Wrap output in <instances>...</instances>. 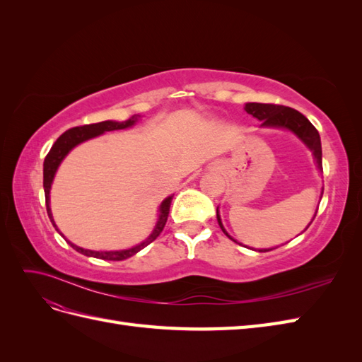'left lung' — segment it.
<instances>
[{
  "label": "left lung",
  "mask_w": 362,
  "mask_h": 362,
  "mask_svg": "<svg viewBox=\"0 0 362 362\" xmlns=\"http://www.w3.org/2000/svg\"><path fill=\"white\" fill-rule=\"evenodd\" d=\"M245 110L249 115L259 119L262 122V127H278V128L291 129L293 133L298 137H300V140L305 141V145L313 151L315 161H317V164H319V169H322V144H320L319 131L315 129V127L302 113H299L298 110H294V108L286 107V105L259 104V103L246 104ZM315 214H314V217H315ZM313 221H314V218H313ZM217 222H218V225H221L222 231L228 235V233L225 231V228L222 225L221 216H218V211H217ZM229 238H231V237H229ZM231 240H234V238H231ZM234 242H235V240H234ZM267 250H272V249H264V250L261 249L259 252H267Z\"/></svg>",
  "instance_id": "left-lung-1"
}]
</instances>
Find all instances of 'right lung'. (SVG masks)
<instances>
[{
	"label": "right lung",
	"instance_id": "obj_1",
	"mask_svg": "<svg viewBox=\"0 0 362 362\" xmlns=\"http://www.w3.org/2000/svg\"><path fill=\"white\" fill-rule=\"evenodd\" d=\"M137 120L136 116H133L131 119L125 120V122H115V120H104V122H98V124H89V125H83V127H74L64 133L56 140V144L52 145V148L49 149V152L45 157V161H43V190H45V202H47V213L49 216L51 223L56 226L52 221V214H51V208H49V189H51V182L54 180V175H56V170L59 168V164L62 163V160L66 157L68 152L76 146L78 144L84 140H89L92 137L100 136L105 131H113V129H124L133 125ZM173 196H169L163 201L161 206H160V218L156 225V229L152 231V234L145 240L144 243H140L131 249H125V250H112V252H96V250H89V249H83L72 245L71 242H68L76 252H80L83 255L87 257H95V258H103V259H108V261H122L127 259L129 257H133L134 254H137L139 250H141L144 247H146L149 243L154 242V240L161 234L164 225L168 222L169 217V210H170V202H172Z\"/></svg>",
	"mask_w": 362,
	"mask_h": 362
}]
</instances>
